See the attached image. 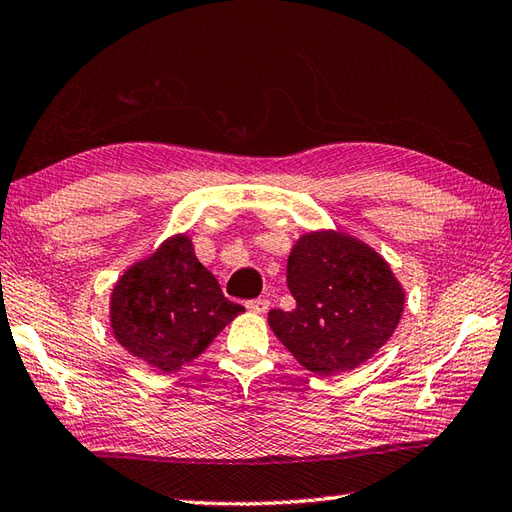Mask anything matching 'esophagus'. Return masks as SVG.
<instances>
[{"label":"esophagus","instance_id":"34e87169","mask_svg":"<svg viewBox=\"0 0 512 512\" xmlns=\"http://www.w3.org/2000/svg\"><path fill=\"white\" fill-rule=\"evenodd\" d=\"M247 309L252 311V314H265V311L269 309V300H267V298L249 300V302H247Z\"/></svg>","mask_w":512,"mask_h":512}]
</instances>
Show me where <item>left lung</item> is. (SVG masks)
Segmentation results:
<instances>
[{
  "label": "left lung",
  "mask_w": 512,
  "mask_h": 512,
  "mask_svg": "<svg viewBox=\"0 0 512 512\" xmlns=\"http://www.w3.org/2000/svg\"><path fill=\"white\" fill-rule=\"evenodd\" d=\"M294 311H269V327L302 367L336 375L360 367L393 336L404 287L371 245L340 229L302 234L287 258Z\"/></svg>",
  "instance_id": "left-lung-1"
}]
</instances>
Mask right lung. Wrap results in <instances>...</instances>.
Listing matches in <instances>:
<instances>
[{
    "instance_id": "right-lung-1",
    "label": "right lung",
    "mask_w": 512,
    "mask_h": 512,
    "mask_svg": "<svg viewBox=\"0 0 512 512\" xmlns=\"http://www.w3.org/2000/svg\"><path fill=\"white\" fill-rule=\"evenodd\" d=\"M243 311L198 263L192 238L174 234L123 271L110 296V327L130 356L174 373Z\"/></svg>"
}]
</instances>
